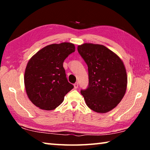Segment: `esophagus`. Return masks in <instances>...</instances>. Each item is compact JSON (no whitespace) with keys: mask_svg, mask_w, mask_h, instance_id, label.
<instances>
[{"mask_svg":"<svg viewBox=\"0 0 150 150\" xmlns=\"http://www.w3.org/2000/svg\"><path fill=\"white\" fill-rule=\"evenodd\" d=\"M78 87H79V84H78V83H75L74 84V88H78Z\"/></svg>","mask_w":150,"mask_h":150,"instance_id":"1","label":"esophagus"}]
</instances>
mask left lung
<instances>
[{"instance_id":"obj_1","label":"left lung","mask_w":150,"mask_h":150,"mask_svg":"<svg viewBox=\"0 0 150 150\" xmlns=\"http://www.w3.org/2000/svg\"><path fill=\"white\" fill-rule=\"evenodd\" d=\"M78 52L88 66V86L81 90L88 107L98 113L112 110L122 99L127 74L122 59L105 45L85 43Z\"/></svg>"}]
</instances>
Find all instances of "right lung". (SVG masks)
<instances>
[{"label": "right lung", "instance_id": "add662e5", "mask_svg": "<svg viewBox=\"0 0 150 150\" xmlns=\"http://www.w3.org/2000/svg\"><path fill=\"white\" fill-rule=\"evenodd\" d=\"M75 51L71 43L54 44L30 58L24 73V85L29 99L37 107L54 110L73 88L67 79L63 63Z\"/></svg>", "mask_w": 150, "mask_h": 150}]
</instances>
